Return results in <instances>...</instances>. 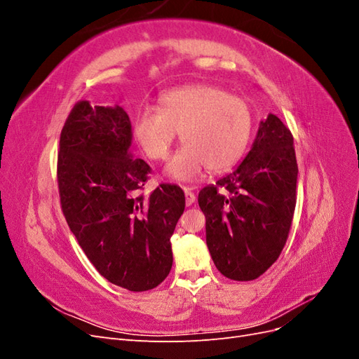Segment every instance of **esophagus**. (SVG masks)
Segmentation results:
<instances>
[{"label":"esophagus","mask_w":359,"mask_h":359,"mask_svg":"<svg viewBox=\"0 0 359 359\" xmlns=\"http://www.w3.org/2000/svg\"><path fill=\"white\" fill-rule=\"evenodd\" d=\"M184 193H186V205L190 206L194 203V201H196V196H194V193L190 190V189H184Z\"/></svg>","instance_id":"1"}]
</instances>
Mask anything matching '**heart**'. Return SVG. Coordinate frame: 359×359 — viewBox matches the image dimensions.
Returning <instances> with one entry per match:
<instances>
[{
    "instance_id": "heart-1",
    "label": "heart",
    "mask_w": 359,
    "mask_h": 359,
    "mask_svg": "<svg viewBox=\"0 0 359 359\" xmlns=\"http://www.w3.org/2000/svg\"><path fill=\"white\" fill-rule=\"evenodd\" d=\"M253 112L240 97L214 85H189L160 95L158 111L145 107L133 121V137L144 154L166 160L177 133L184 147L170 158L166 175L194 181L205 168L222 173L235 166L252 137Z\"/></svg>"
}]
</instances>
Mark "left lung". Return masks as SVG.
Instances as JSON below:
<instances>
[{
  "instance_id": "8db88e82",
  "label": "left lung",
  "mask_w": 359,
  "mask_h": 359,
  "mask_svg": "<svg viewBox=\"0 0 359 359\" xmlns=\"http://www.w3.org/2000/svg\"><path fill=\"white\" fill-rule=\"evenodd\" d=\"M297 178L290 130L269 114L241 165L199 191L206 245L224 277L255 280L278 259L295 212Z\"/></svg>"
}]
</instances>
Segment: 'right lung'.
<instances>
[{"label": "right lung", "mask_w": 359, "mask_h": 359, "mask_svg": "<svg viewBox=\"0 0 359 359\" xmlns=\"http://www.w3.org/2000/svg\"><path fill=\"white\" fill-rule=\"evenodd\" d=\"M132 137L123 107L78 102L61 130L57 177L62 214L90 262L111 283L144 292L170 273L186 198L170 184L140 193L151 168L132 154Z\"/></svg>", "instance_id": "1"}]
</instances>
